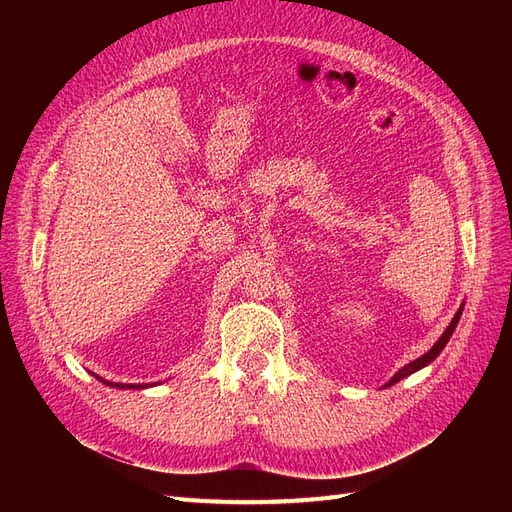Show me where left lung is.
Here are the masks:
<instances>
[{"instance_id": "left-lung-1", "label": "left lung", "mask_w": 512, "mask_h": 512, "mask_svg": "<svg viewBox=\"0 0 512 512\" xmlns=\"http://www.w3.org/2000/svg\"><path fill=\"white\" fill-rule=\"evenodd\" d=\"M461 314H463V303L459 305V309H457V314H455V318L451 320V324H448L446 327V331L442 333V337L438 339L436 344L431 346V350H427L423 356H418L416 361H412V363H408V365H404L401 367L397 374L384 384V389H389V386H393V384H397L399 380H404V378H408L410 374H414V371H418V369H423V367H427L429 363H433V359H438L440 356V352L444 350V346L448 344V339H451V335H453V331H455V327H457V322H459V318H461Z\"/></svg>"}]
</instances>
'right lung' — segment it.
<instances>
[{
    "instance_id": "obj_1",
    "label": "right lung",
    "mask_w": 512,
    "mask_h": 512,
    "mask_svg": "<svg viewBox=\"0 0 512 512\" xmlns=\"http://www.w3.org/2000/svg\"><path fill=\"white\" fill-rule=\"evenodd\" d=\"M96 376V374H94ZM100 382H104L106 386H113V389H149V386H153V384H121V382H108V380H104V378H100V376H96Z\"/></svg>"
}]
</instances>
